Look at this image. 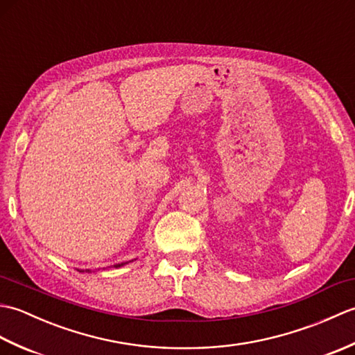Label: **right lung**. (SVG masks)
Returning <instances> with one entry per match:
<instances>
[{
  "label": "right lung",
  "instance_id": "obj_1",
  "mask_svg": "<svg viewBox=\"0 0 355 355\" xmlns=\"http://www.w3.org/2000/svg\"><path fill=\"white\" fill-rule=\"evenodd\" d=\"M120 266H123V263H119V266H117V267H120ZM85 271H89V270H85Z\"/></svg>",
  "mask_w": 355,
  "mask_h": 355
}]
</instances>
